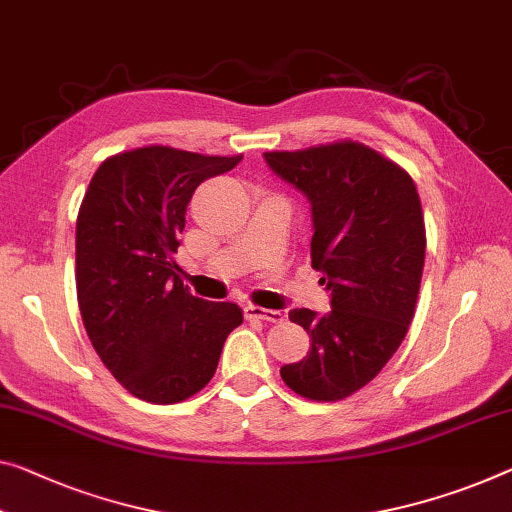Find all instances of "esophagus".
Instances as JSON below:
<instances>
[{"label": "esophagus", "mask_w": 512, "mask_h": 512, "mask_svg": "<svg viewBox=\"0 0 512 512\" xmlns=\"http://www.w3.org/2000/svg\"><path fill=\"white\" fill-rule=\"evenodd\" d=\"M245 316L254 320H265V322H283V313L277 309H263V306L249 304L245 306Z\"/></svg>", "instance_id": "obj_1"}]
</instances>
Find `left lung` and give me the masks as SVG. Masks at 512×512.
I'll return each mask as SVG.
<instances>
[{
  "instance_id": "8db88e82",
  "label": "left lung",
  "mask_w": 512,
  "mask_h": 512,
  "mask_svg": "<svg viewBox=\"0 0 512 512\" xmlns=\"http://www.w3.org/2000/svg\"><path fill=\"white\" fill-rule=\"evenodd\" d=\"M265 162L311 201V265L332 311L293 309L309 355L281 366L290 389L334 403L366 387L410 329L426 261V224L412 176L359 141L270 151Z\"/></svg>"
}]
</instances>
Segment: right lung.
Returning a JSON list of instances; mask_svg holds the SVG:
<instances>
[{"instance_id":"1","label":"right lung","mask_w":512,"mask_h":512,"mask_svg":"<svg viewBox=\"0 0 512 512\" xmlns=\"http://www.w3.org/2000/svg\"><path fill=\"white\" fill-rule=\"evenodd\" d=\"M240 160L144 146L107 157L84 194L75 279L86 334L107 371L146 403L199 393L242 325L238 304L194 297L174 261L194 190Z\"/></svg>"}]
</instances>
